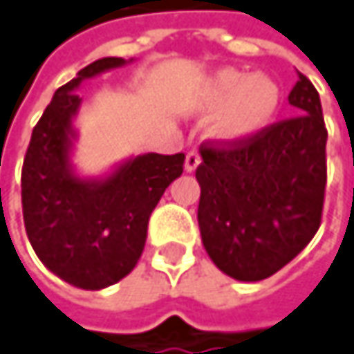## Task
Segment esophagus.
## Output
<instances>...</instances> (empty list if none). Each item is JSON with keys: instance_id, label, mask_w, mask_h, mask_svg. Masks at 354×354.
<instances>
[{"instance_id": "1", "label": "esophagus", "mask_w": 354, "mask_h": 354, "mask_svg": "<svg viewBox=\"0 0 354 354\" xmlns=\"http://www.w3.org/2000/svg\"><path fill=\"white\" fill-rule=\"evenodd\" d=\"M201 164V156L196 151H188L186 153V160H184V170L186 172H194Z\"/></svg>"}]
</instances>
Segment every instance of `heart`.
Here are the masks:
<instances>
[{"instance_id": "b5f03b06", "label": "heart", "mask_w": 354, "mask_h": 354, "mask_svg": "<svg viewBox=\"0 0 354 354\" xmlns=\"http://www.w3.org/2000/svg\"><path fill=\"white\" fill-rule=\"evenodd\" d=\"M192 112L212 114L209 137L223 145H240L262 135L281 108V88L266 73L238 67L213 71L192 98Z\"/></svg>"}]
</instances>
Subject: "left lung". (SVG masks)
<instances>
[{
    "label": "left lung",
    "instance_id": "1",
    "mask_svg": "<svg viewBox=\"0 0 354 354\" xmlns=\"http://www.w3.org/2000/svg\"><path fill=\"white\" fill-rule=\"evenodd\" d=\"M297 75L289 104L299 116L230 149L201 145V240L215 266L236 281L274 274L319 227L328 131L318 90Z\"/></svg>",
    "mask_w": 354,
    "mask_h": 354
}]
</instances>
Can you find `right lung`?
Segmentation results:
<instances>
[{"label": "right lung", "instance_id": "1", "mask_svg": "<svg viewBox=\"0 0 354 354\" xmlns=\"http://www.w3.org/2000/svg\"><path fill=\"white\" fill-rule=\"evenodd\" d=\"M131 61L98 59L61 86L32 131L22 168L24 225L36 256L53 274L88 291L106 289L135 268L149 215L184 166V153H143L102 176L77 174V90Z\"/></svg>", "mask_w": 354, "mask_h": 354}]
</instances>
